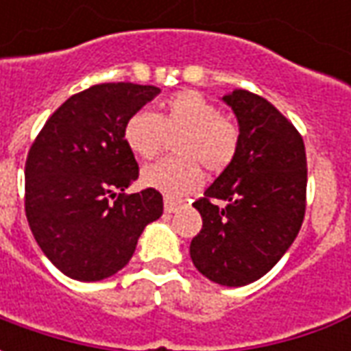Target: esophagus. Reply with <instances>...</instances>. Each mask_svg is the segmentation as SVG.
<instances>
[{"mask_svg":"<svg viewBox=\"0 0 351 351\" xmlns=\"http://www.w3.org/2000/svg\"><path fill=\"white\" fill-rule=\"evenodd\" d=\"M182 205H184V201H180V199L165 197V201H163V206H165V213L167 214L176 213L178 208H182Z\"/></svg>","mask_w":351,"mask_h":351,"instance_id":"34e87169","label":"esophagus"}]
</instances>
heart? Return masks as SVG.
<instances>
[{
    "mask_svg": "<svg viewBox=\"0 0 351 351\" xmlns=\"http://www.w3.org/2000/svg\"><path fill=\"white\" fill-rule=\"evenodd\" d=\"M167 135H178L175 143L178 158L148 165L141 175L146 188L167 197L199 190L203 184L201 165L208 173H221L233 161L239 146L235 123L221 116L220 107L191 90L163 101L158 116L138 110L123 125V143L141 160L156 158Z\"/></svg>",
    "mask_w": 351,
    "mask_h": 351,
    "instance_id": "obj_1",
    "label": "heart"
}]
</instances>
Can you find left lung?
Returning <instances> with one entry per match:
<instances>
[{"label":"left lung","mask_w":351,"mask_h":351,"mask_svg":"<svg viewBox=\"0 0 351 351\" xmlns=\"http://www.w3.org/2000/svg\"><path fill=\"white\" fill-rule=\"evenodd\" d=\"M221 101L237 116L239 146L193 203L203 229L190 256L210 282L239 287L267 274L293 244L304 218L306 154L293 123L267 99L233 90Z\"/></svg>","instance_id":"8db88e82"}]
</instances>
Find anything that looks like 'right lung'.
I'll list each match as a JSON object with an SVG mask.
<instances>
[{
	"label": "right lung",
	"mask_w": 351,
	"mask_h": 351,
	"mask_svg": "<svg viewBox=\"0 0 351 351\" xmlns=\"http://www.w3.org/2000/svg\"><path fill=\"white\" fill-rule=\"evenodd\" d=\"M160 92L133 82L95 84L65 101L29 148L27 223L69 278L97 282L122 271L141 233L163 214V197L152 188L116 197L138 176L123 125Z\"/></svg>",
	"instance_id": "add662e5"
}]
</instances>
